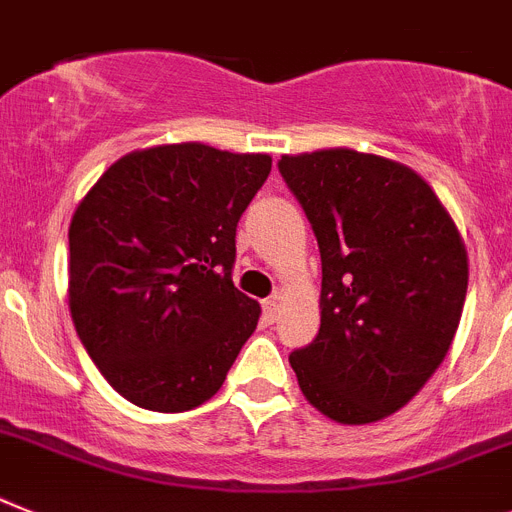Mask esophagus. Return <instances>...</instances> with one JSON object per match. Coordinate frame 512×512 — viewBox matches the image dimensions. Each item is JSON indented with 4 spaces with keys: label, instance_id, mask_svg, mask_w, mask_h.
<instances>
[{
    "label": "esophagus",
    "instance_id": "obj_1",
    "mask_svg": "<svg viewBox=\"0 0 512 512\" xmlns=\"http://www.w3.org/2000/svg\"><path fill=\"white\" fill-rule=\"evenodd\" d=\"M278 317V299L276 296H270V299H265L263 302V320L268 322V325H273Z\"/></svg>",
    "mask_w": 512,
    "mask_h": 512
}]
</instances>
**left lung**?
I'll return each instance as SVG.
<instances>
[{"mask_svg": "<svg viewBox=\"0 0 512 512\" xmlns=\"http://www.w3.org/2000/svg\"><path fill=\"white\" fill-rule=\"evenodd\" d=\"M278 171L322 260L320 333L289 356L299 388L333 422H380L453 343L468 289L461 234L403 163L330 148L281 156Z\"/></svg>", "mask_w": 512, "mask_h": 512, "instance_id": "1", "label": "left lung"}]
</instances>
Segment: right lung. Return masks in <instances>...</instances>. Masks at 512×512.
<instances>
[{
    "instance_id": "right-lung-1",
    "label": "right lung",
    "mask_w": 512,
    "mask_h": 512,
    "mask_svg": "<svg viewBox=\"0 0 512 512\" xmlns=\"http://www.w3.org/2000/svg\"><path fill=\"white\" fill-rule=\"evenodd\" d=\"M265 153L203 143L111 163L70 223V312L109 385L179 414L218 393L257 328L236 289V223L270 174Z\"/></svg>"
}]
</instances>
